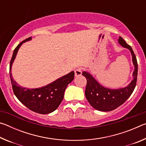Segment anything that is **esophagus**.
<instances>
[{"instance_id": "1", "label": "esophagus", "mask_w": 146, "mask_h": 146, "mask_svg": "<svg viewBox=\"0 0 146 146\" xmlns=\"http://www.w3.org/2000/svg\"><path fill=\"white\" fill-rule=\"evenodd\" d=\"M82 68H76L75 70V75L76 76H80L82 75Z\"/></svg>"}]
</instances>
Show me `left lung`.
<instances>
[{
    "label": "left lung",
    "mask_w": 146,
    "mask_h": 146,
    "mask_svg": "<svg viewBox=\"0 0 146 146\" xmlns=\"http://www.w3.org/2000/svg\"><path fill=\"white\" fill-rule=\"evenodd\" d=\"M118 43L124 48L129 49L132 55L135 70L133 74V80L129 86L119 90H110L99 84L90 73L86 71L82 73V75L87 80L85 91L86 97L93 108L101 111H110L123 104L131 95L137 84L138 64L133 49L122 37L118 39Z\"/></svg>",
    "instance_id": "1"
}]
</instances>
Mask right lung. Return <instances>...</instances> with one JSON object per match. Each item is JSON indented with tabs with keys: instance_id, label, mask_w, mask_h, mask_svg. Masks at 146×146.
Listing matches in <instances>:
<instances>
[{
	"instance_id": "add662e5",
	"label": "right lung",
	"mask_w": 146,
	"mask_h": 146,
	"mask_svg": "<svg viewBox=\"0 0 146 146\" xmlns=\"http://www.w3.org/2000/svg\"><path fill=\"white\" fill-rule=\"evenodd\" d=\"M31 39V36L21 42L14 49L9 64V76L13 93L21 103L33 111L40 114H48L53 112L60 104L64 98V91L75 76L74 71L62 76L44 87L38 89L22 88L13 80L11 76L12 63L15 58L19 49L24 42Z\"/></svg>"
}]
</instances>
